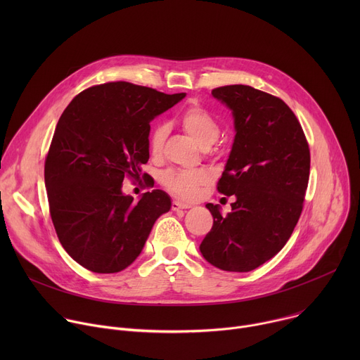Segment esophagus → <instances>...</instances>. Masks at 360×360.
Listing matches in <instances>:
<instances>
[{
  "label": "esophagus",
  "instance_id": "1",
  "mask_svg": "<svg viewBox=\"0 0 360 360\" xmlns=\"http://www.w3.org/2000/svg\"><path fill=\"white\" fill-rule=\"evenodd\" d=\"M188 208H191V205H188V203H184L179 200L172 202V211H181V210H188Z\"/></svg>",
  "mask_w": 360,
  "mask_h": 360
}]
</instances>
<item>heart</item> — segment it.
Wrapping results in <instances>:
<instances>
[{
    "instance_id": "b5f03b06",
    "label": "heart",
    "mask_w": 360,
    "mask_h": 360,
    "mask_svg": "<svg viewBox=\"0 0 360 360\" xmlns=\"http://www.w3.org/2000/svg\"><path fill=\"white\" fill-rule=\"evenodd\" d=\"M179 124L184 131L192 136L202 148L212 146L221 134L218 120L199 105L188 107L179 115ZM168 128L165 124L153 125L149 132L148 146L152 155H160ZM211 181L210 174L205 169H188V171H168L162 176L164 185L178 198L193 199L198 196L200 188Z\"/></svg>"
}]
</instances>
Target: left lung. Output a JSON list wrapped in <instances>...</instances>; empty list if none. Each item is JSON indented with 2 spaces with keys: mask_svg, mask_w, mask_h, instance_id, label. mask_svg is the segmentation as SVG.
<instances>
[{
  "mask_svg": "<svg viewBox=\"0 0 360 360\" xmlns=\"http://www.w3.org/2000/svg\"><path fill=\"white\" fill-rule=\"evenodd\" d=\"M233 117L235 139L218 191L232 211L207 203L214 217L199 250L211 265L249 272L285 246L303 208L311 153L303 129L281 98L249 85L212 89Z\"/></svg>",
  "mask_w": 360,
  "mask_h": 360,
  "instance_id": "left-lung-1",
  "label": "left lung"
}]
</instances>
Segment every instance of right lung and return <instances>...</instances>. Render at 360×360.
<instances>
[{"label": "right lung", "instance_id": "1", "mask_svg": "<svg viewBox=\"0 0 360 360\" xmlns=\"http://www.w3.org/2000/svg\"><path fill=\"white\" fill-rule=\"evenodd\" d=\"M185 95L107 82L78 94L63 112L45 160V188L58 239L85 269L128 268L171 210L167 192L153 189L134 200L122 182L139 179L149 160V122Z\"/></svg>", "mask_w": 360, "mask_h": 360}]
</instances>
